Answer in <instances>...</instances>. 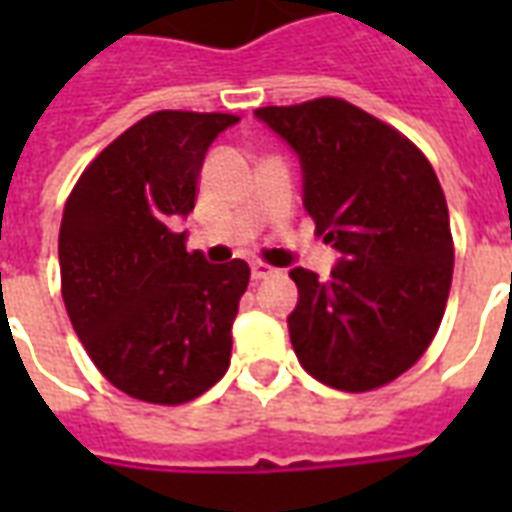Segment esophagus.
Returning a JSON list of instances; mask_svg holds the SVG:
<instances>
[{"label":"esophagus","instance_id":"obj_1","mask_svg":"<svg viewBox=\"0 0 512 512\" xmlns=\"http://www.w3.org/2000/svg\"><path fill=\"white\" fill-rule=\"evenodd\" d=\"M274 274H277V268L268 266V263H263V260H255V263H252V279H255V282L274 277Z\"/></svg>","mask_w":512,"mask_h":512}]
</instances>
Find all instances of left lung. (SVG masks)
<instances>
[{"instance_id": "obj_1", "label": "left lung", "mask_w": 512, "mask_h": 512, "mask_svg": "<svg viewBox=\"0 0 512 512\" xmlns=\"http://www.w3.org/2000/svg\"><path fill=\"white\" fill-rule=\"evenodd\" d=\"M255 115L299 153L304 208L343 252L326 282L290 271L301 367L343 392L395 381L428 351L450 296L455 246L436 172L408 136L343 98Z\"/></svg>"}]
</instances>
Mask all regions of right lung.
I'll return each mask as SVG.
<instances>
[{
	"mask_svg": "<svg viewBox=\"0 0 512 512\" xmlns=\"http://www.w3.org/2000/svg\"><path fill=\"white\" fill-rule=\"evenodd\" d=\"M235 123L178 109L142 117L87 164L65 202V310L101 376L136 400L189 403L230 367L249 266H211L169 222L194 211L205 153Z\"/></svg>",
	"mask_w": 512,
	"mask_h": 512,
	"instance_id": "add662e5",
	"label": "right lung"
}]
</instances>
